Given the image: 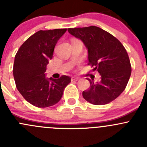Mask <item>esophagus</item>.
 Instances as JSON below:
<instances>
[{
  "instance_id": "obj_1",
  "label": "esophagus",
  "mask_w": 147,
  "mask_h": 147,
  "mask_svg": "<svg viewBox=\"0 0 147 147\" xmlns=\"http://www.w3.org/2000/svg\"><path fill=\"white\" fill-rule=\"evenodd\" d=\"M79 80V78H76V77H74V78H72V80H75V81H78Z\"/></svg>"
}]
</instances>
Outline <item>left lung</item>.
I'll return each mask as SVG.
<instances>
[{
  "mask_svg": "<svg viewBox=\"0 0 147 147\" xmlns=\"http://www.w3.org/2000/svg\"><path fill=\"white\" fill-rule=\"evenodd\" d=\"M67 30L82 41L88 51L89 65L101 76L97 83L87 78L90 87L82 92L84 99L95 105L113 101L125 90L131 75L130 60L124 47L115 37L97 26Z\"/></svg>",
  "mask_w": 147,
  "mask_h": 147,
  "instance_id": "8db88e82",
  "label": "left lung"
}]
</instances>
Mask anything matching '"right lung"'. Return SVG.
Segmentation results:
<instances>
[{"label": "right lung", "mask_w": 147, "mask_h": 147, "mask_svg": "<svg viewBox=\"0 0 147 147\" xmlns=\"http://www.w3.org/2000/svg\"><path fill=\"white\" fill-rule=\"evenodd\" d=\"M66 30L64 28L38 31L23 42L16 55L13 72L16 87L25 100L37 107L57 104L71 81L66 75L59 79L45 77L55 47Z\"/></svg>", "instance_id": "1"}]
</instances>
